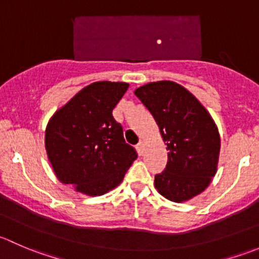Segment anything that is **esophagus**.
<instances>
[{
  "label": "esophagus",
  "instance_id": "1",
  "mask_svg": "<svg viewBox=\"0 0 259 259\" xmlns=\"http://www.w3.org/2000/svg\"><path fill=\"white\" fill-rule=\"evenodd\" d=\"M137 150H138V153H139V155H143V153H144V143H143V142L138 143Z\"/></svg>",
  "mask_w": 259,
  "mask_h": 259
}]
</instances>
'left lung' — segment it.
I'll return each instance as SVG.
<instances>
[{
	"instance_id": "obj_1",
	"label": "left lung",
	"mask_w": 259,
	"mask_h": 259,
	"mask_svg": "<svg viewBox=\"0 0 259 259\" xmlns=\"http://www.w3.org/2000/svg\"><path fill=\"white\" fill-rule=\"evenodd\" d=\"M135 95L155 119L168 163L154 179L156 190L171 202H184L200 194L217 171L221 138L204 106L179 83L150 82Z\"/></svg>"
}]
</instances>
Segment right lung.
I'll return each instance as SVG.
<instances>
[{"mask_svg":"<svg viewBox=\"0 0 259 259\" xmlns=\"http://www.w3.org/2000/svg\"><path fill=\"white\" fill-rule=\"evenodd\" d=\"M127 88L126 82L91 83L50 119L45 146L60 182L93 197L121 182L138 156L113 116Z\"/></svg>","mask_w":259,"mask_h":259,"instance_id":"right-lung-1","label":"right lung"}]
</instances>
